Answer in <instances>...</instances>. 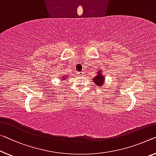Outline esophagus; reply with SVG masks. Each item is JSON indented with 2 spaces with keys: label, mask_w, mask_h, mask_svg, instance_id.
Returning a JSON list of instances; mask_svg holds the SVG:
<instances>
[{
  "label": "esophagus",
  "mask_w": 156,
  "mask_h": 156,
  "mask_svg": "<svg viewBox=\"0 0 156 156\" xmlns=\"http://www.w3.org/2000/svg\"><path fill=\"white\" fill-rule=\"evenodd\" d=\"M77 75L78 76H83V75H84V72H83V71L77 72Z\"/></svg>",
  "instance_id": "esophagus-1"
}]
</instances>
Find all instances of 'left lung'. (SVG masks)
<instances>
[{"label": "left lung", "instance_id": "8db88e82", "mask_svg": "<svg viewBox=\"0 0 156 156\" xmlns=\"http://www.w3.org/2000/svg\"><path fill=\"white\" fill-rule=\"evenodd\" d=\"M92 80L94 84L97 85V87H100V86L104 85V82L105 80V76L102 75L101 70L97 72V75L94 78H92Z\"/></svg>", "mask_w": 156, "mask_h": 156}]
</instances>
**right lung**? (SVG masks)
Wrapping results in <instances>:
<instances>
[{"mask_svg":"<svg viewBox=\"0 0 156 156\" xmlns=\"http://www.w3.org/2000/svg\"><path fill=\"white\" fill-rule=\"evenodd\" d=\"M66 77H65V76H63V78H62V80H66Z\"/></svg>","mask_w":156,"mask_h":156,"instance_id":"add662e5","label":"right lung"}]
</instances>
